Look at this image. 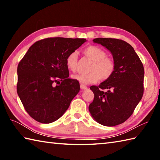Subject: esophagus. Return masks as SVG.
Masks as SVG:
<instances>
[{"mask_svg":"<svg viewBox=\"0 0 160 160\" xmlns=\"http://www.w3.org/2000/svg\"><path fill=\"white\" fill-rule=\"evenodd\" d=\"M80 89H82V90H84V89H87V87L86 85H84V84H80Z\"/></svg>","mask_w":160,"mask_h":160,"instance_id":"34e87169","label":"esophagus"}]
</instances>
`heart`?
Masks as SVG:
<instances>
[{
    "instance_id": "b5f03b06",
    "label": "heart",
    "mask_w": 160,
    "mask_h": 160,
    "mask_svg": "<svg viewBox=\"0 0 160 160\" xmlns=\"http://www.w3.org/2000/svg\"><path fill=\"white\" fill-rule=\"evenodd\" d=\"M84 53L93 61L91 67V72L87 74L73 75V79L82 84H89L98 82L100 78L107 80L113 76L115 70V61L113 58L107 57V53L100 47L91 45L84 49ZM78 64V54L76 52H71L66 58L68 69L76 71Z\"/></svg>"
}]
</instances>
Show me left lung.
<instances>
[{"instance_id":"obj_1","label":"left lung","mask_w":160,"mask_h":160,"mask_svg":"<svg viewBox=\"0 0 160 160\" xmlns=\"http://www.w3.org/2000/svg\"><path fill=\"white\" fill-rule=\"evenodd\" d=\"M93 41L110 51L116 67L109 79L90 87L94 99L89 110L98 123L113 127L131 117L143 96L144 66L132 47L124 40L97 38Z\"/></svg>"}]
</instances>
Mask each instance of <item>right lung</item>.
<instances>
[{"instance_id":"add662e5","label":"right lung","mask_w":160,"mask_h":160,"mask_svg":"<svg viewBox=\"0 0 160 160\" xmlns=\"http://www.w3.org/2000/svg\"><path fill=\"white\" fill-rule=\"evenodd\" d=\"M84 42V38L60 37L40 40L20 61L17 93L35 120L43 124L57 120L79 92V82L69 78L66 58Z\"/></svg>"}]
</instances>
